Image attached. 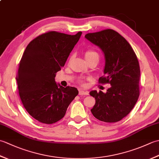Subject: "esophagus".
I'll use <instances>...</instances> for the list:
<instances>
[{
	"instance_id": "34e87169",
	"label": "esophagus",
	"mask_w": 159,
	"mask_h": 159,
	"mask_svg": "<svg viewBox=\"0 0 159 159\" xmlns=\"http://www.w3.org/2000/svg\"><path fill=\"white\" fill-rule=\"evenodd\" d=\"M79 94L80 96H83V95L87 96V95H88V94H89V92H86V91H84V90H79Z\"/></svg>"
}]
</instances>
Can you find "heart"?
<instances>
[{
    "mask_svg": "<svg viewBox=\"0 0 159 159\" xmlns=\"http://www.w3.org/2000/svg\"><path fill=\"white\" fill-rule=\"evenodd\" d=\"M84 55H85V57L87 61L89 60L90 59H92V58H97L98 59L99 58V55L98 53L96 51L93 50H87L84 52ZM79 83L81 84V85H83V79H79Z\"/></svg>",
    "mask_w": 159,
    "mask_h": 159,
    "instance_id": "b5f03b06",
    "label": "heart"
}]
</instances>
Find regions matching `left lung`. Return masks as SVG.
Masks as SVG:
<instances>
[{"label": "left lung", "instance_id": "8db88e82", "mask_svg": "<svg viewBox=\"0 0 159 159\" xmlns=\"http://www.w3.org/2000/svg\"><path fill=\"white\" fill-rule=\"evenodd\" d=\"M85 38L99 46L105 57L100 84H110L107 93L92 91L96 104L91 111L100 121L114 123L129 113L139 98L140 67L135 52L124 37L112 29L90 33Z\"/></svg>", "mask_w": 159, "mask_h": 159}]
</instances>
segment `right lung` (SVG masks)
<instances>
[{
	"label": "right lung",
	"mask_w": 159,
	"mask_h": 159,
	"mask_svg": "<svg viewBox=\"0 0 159 159\" xmlns=\"http://www.w3.org/2000/svg\"><path fill=\"white\" fill-rule=\"evenodd\" d=\"M81 34L46 32L33 39L23 53L16 78L19 96L26 111L39 122L52 124L62 119L79 93L75 87L57 85L55 78Z\"/></svg>",
	"instance_id": "right-lung-1"
}]
</instances>
